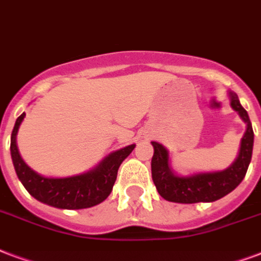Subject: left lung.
I'll list each match as a JSON object with an SVG mask.
<instances>
[{
	"mask_svg": "<svg viewBox=\"0 0 261 261\" xmlns=\"http://www.w3.org/2000/svg\"><path fill=\"white\" fill-rule=\"evenodd\" d=\"M230 98L232 109L240 113L242 120L246 123V131L242 137L240 154L227 170L204 172L192 176H178L170 170L167 149L157 142H152L154 149L152 157V179L156 185L157 192L167 201L180 204L216 201L232 192L245 178L253 150V128L248 112L242 108L237 94L230 93Z\"/></svg>",
	"mask_w": 261,
	"mask_h": 261,
	"instance_id": "left-lung-1",
	"label": "left lung"
}]
</instances>
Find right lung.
Listing matches in <instances>:
<instances>
[{
  "instance_id": "1",
  "label": "right lung",
  "mask_w": 261,
  "mask_h": 261,
  "mask_svg": "<svg viewBox=\"0 0 261 261\" xmlns=\"http://www.w3.org/2000/svg\"><path fill=\"white\" fill-rule=\"evenodd\" d=\"M25 113L16 119L15 127L11 135V154L15 171L27 192L38 201L61 210H83L102 202L112 192L116 180L117 170L135 145L111 153L86 174L69 176V178H45L34 172L23 159L20 157L16 134Z\"/></svg>"
}]
</instances>
